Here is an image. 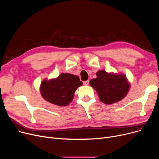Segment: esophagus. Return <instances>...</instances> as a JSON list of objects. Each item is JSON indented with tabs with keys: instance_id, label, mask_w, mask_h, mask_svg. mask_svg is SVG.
<instances>
[{
	"instance_id": "obj_1",
	"label": "esophagus",
	"mask_w": 159,
	"mask_h": 159,
	"mask_svg": "<svg viewBox=\"0 0 159 159\" xmlns=\"http://www.w3.org/2000/svg\"><path fill=\"white\" fill-rule=\"evenodd\" d=\"M89 81L88 80H86V81H84V82H83V84L85 85V86H87V85L89 84Z\"/></svg>"
}]
</instances>
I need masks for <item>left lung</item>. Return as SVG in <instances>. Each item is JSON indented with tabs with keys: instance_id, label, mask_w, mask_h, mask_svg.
<instances>
[{
	"instance_id": "left-lung-1",
	"label": "left lung",
	"mask_w": 159,
	"mask_h": 159,
	"mask_svg": "<svg viewBox=\"0 0 159 159\" xmlns=\"http://www.w3.org/2000/svg\"><path fill=\"white\" fill-rule=\"evenodd\" d=\"M97 78L89 82L98 95L101 101L111 104L120 101L127 95L129 84L124 74L108 73L104 70L96 73Z\"/></svg>"
}]
</instances>
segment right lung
I'll return each instance as SVG.
<instances>
[{"instance_id": "1", "label": "right lung", "mask_w": 159, "mask_h": 159, "mask_svg": "<svg viewBox=\"0 0 159 159\" xmlns=\"http://www.w3.org/2000/svg\"><path fill=\"white\" fill-rule=\"evenodd\" d=\"M82 82L77 75L61 73L57 78L49 80H44L40 85L43 97L50 103L66 106L72 101L75 91Z\"/></svg>"}]
</instances>
